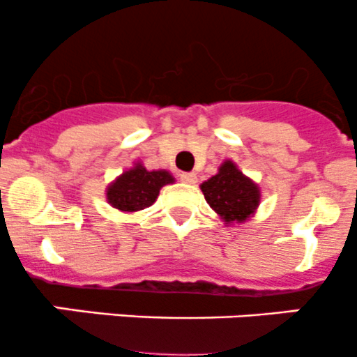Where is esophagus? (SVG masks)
Instances as JSON below:
<instances>
[{
    "mask_svg": "<svg viewBox=\"0 0 357 357\" xmlns=\"http://www.w3.org/2000/svg\"><path fill=\"white\" fill-rule=\"evenodd\" d=\"M179 178H181L183 183H188V185H195L197 183V176L193 172H181Z\"/></svg>",
    "mask_w": 357,
    "mask_h": 357,
    "instance_id": "34e87169",
    "label": "esophagus"
}]
</instances>
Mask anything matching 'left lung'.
<instances>
[{
  "label": "left lung",
  "mask_w": 357,
  "mask_h": 357,
  "mask_svg": "<svg viewBox=\"0 0 357 357\" xmlns=\"http://www.w3.org/2000/svg\"><path fill=\"white\" fill-rule=\"evenodd\" d=\"M200 190L225 225L245 222L254 215L261 202L259 186L247 178L233 160L222 162L218 174L202 183Z\"/></svg>",
  "instance_id": "obj_1"
}]
</instances>
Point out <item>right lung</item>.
<instances>
[{"label":"right lung","instance_id":"right-lung-1","mask_svg":"<svg viewBox=\"0 0 357 357\" xmlns=\"http://www.w3.org/2000/svg\"><path fill=\"white\" fill-rule=\"evenodd\" d=\"M174 183L169 171H146L142 162L122 172L107 188V200L122 212H138L157 200L160 188Z\"/></svg>","mask_w":357,"mask_h":357}]
</instances>
